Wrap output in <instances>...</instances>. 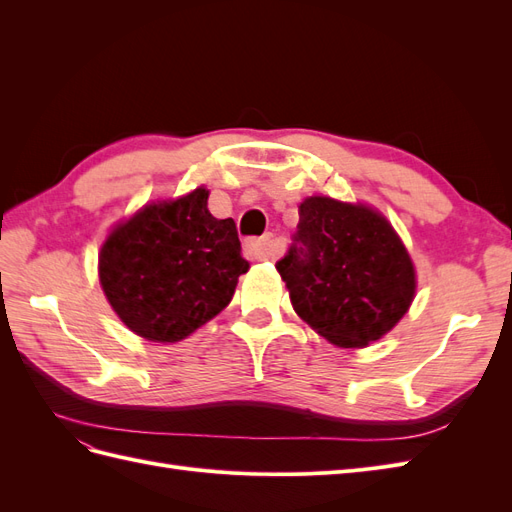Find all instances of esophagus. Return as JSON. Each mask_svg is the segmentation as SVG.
<instances>
[{"instance_id":"34e87169","label":"esophagus","mask_w":512,"mask_h":512,"mask_svg":"<svg viewBox=\"0 0 512 512\" xmlns=\"http://www.w3.org/2000/svg\"><path fill=\"white\" fill-rule=\"evenodd\" d=\"M245 252L250 254L254 260H269L275 256V241L273 235H265L260 239H250L245 241Z\"/></svg>"}]
</instances>
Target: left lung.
<instances>
[{
  "mask_svg": "<svg viewBox=\"0 0 512 512\" xmlns=\"http://www.w3.org/2000/svg\"><path fill=\"white\" fill-rule=\"evenodd\" d=\"M309 327L339 348H361L391 331L414 299V267L391 224L363 205L312 196L275 262Z\"/></svg>",
  "mask_w": 512,
  "mask_h": 512,
  "instance_id": "obj_1",
  "label": "left lung"
}]
</instances>
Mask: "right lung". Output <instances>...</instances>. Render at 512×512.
<instances>
[{"mask_svg":"<svg viewBox=\"0 0 512 512\" xmlns=\"http://www.w3.org/2000/svg\"><path fill=\"white\" fill-rule=\"evenodd\" d=\"M198 188L149 205L117 226L100 252V284L117 316L151 342H179L230 303L241 258L237 226L207 209Z\"/></svg>","mask_w":512,"mask_h":512,"instance_id":"obj_1","label":"right lung"}]
</instances>
